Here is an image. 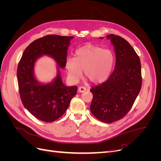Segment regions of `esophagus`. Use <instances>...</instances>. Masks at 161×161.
Returning a JSON list of instances; mask_svg holds the SVG:
<instances>
[{"label": "esophagus", "mask_w": 161, "mask_h": 161, "mask_svg": "<svg viewBox=\"0 0 161 161\" xmlns=\"http://www.w3.org/2000/svg\"><path fill=\"white\" fill-rule=\"evenodd\" d=\"M86 89L84 86H80V87H79V89H78V91H79L80 92H83L86 91Z\"/></svg>", "instance_id": "obj_1"}]
</instances>
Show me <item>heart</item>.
<instances>
[{
  "mask_svg": "<svg viewBox=\"0 0 161 161\" xmlns=\"http://www.w3.org/2000/svg\"><path fill=\"white\" fill-rule=\"evenodd\" d=\"M114 55L109 49L87 44L78 49L75 58H68L66 69L68 79L76 83L84 74L92 83H101L108 79L113 69Z\"/></svg>",
  "mask_w": 161,
  "mask_h": 161,
  "instance_id": "1",
  "label": "heart"
}]
</instances>
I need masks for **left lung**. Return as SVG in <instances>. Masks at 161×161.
<instances>
[{"instance_id":"obj_1","label":"left lung","mask_w":161,"mask_h":161,"mask_svg":"<svg viewBox=\"0 0 161 161\" xmlns=\"http://www.w3.org/2000/svg\"><path fill=\"white\" fill-rule=\"evenodd\" d=\"M107 39L114 46L115 69L105 82L90 90L93 95L90 109L96 118L110 124L124 118L131 109L142 86V76L140 58L132 46L114 34Z\"/></svg>"}]
</instances>
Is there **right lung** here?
<instances>
[{
    "label": "right lung",
    "mask_w": 161,
    "mask_h": 161,
    "mask_svg": "<svg viewBox=\"0 0 161 161\" xmlns=\"http://www.w3.org/2000/svg\"><path fill=\"white\" fill-rule=\"evenodd\" d=\"M72 36L49 35L38 39L23 52L17 67V76L19 94L24 107L38 119L52 122L65 113L70 101L77 92V86L63 83L60 69L66 66L67 52ZM43 55L56 62L57 75L50 83L39 81L35 76V66Z\"/></svg>",
    "instance_id": "right-lung-1"
}]
</instances>
